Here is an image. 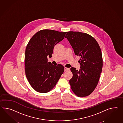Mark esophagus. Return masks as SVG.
I'll list each match as a JSON object with an SVG mask.
<instances>
[{
  "instance_id": "obj_1",
  "label": "esophagus",
  "mask_w": 123,
  "mask_h": 123,
  "mask_svg": "<svg viewBox=\"0 0 123 123\" xmlns=\"http://www.w3.org/2000/svg\"><path fill=\"white\" fill-rule=\"evenodd\" d=\"M64 69H65V71H68V70H69V68H66V67H65Z\"/></svg>"
}]
</instances>
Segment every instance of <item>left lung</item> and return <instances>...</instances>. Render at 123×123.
<instances>
[{
    "instance_id": "obj_1",
    "label": "left lung",
    "mask_w": 123,
    "mask_h": 123,
    "mask_svg": "<svg viewBox=\"0 0 123 123\" xmlns=\"http://www.w3.org/2000/svg\"><path fill=\"white\" fill-rule=\"evenodd\" d=\"M67 38L74 54L81 57V68L78 71L71 67L73 77L69 84L77 96L90 95L98 84L103 67V57L98 42L91 35L79 32H68Z\"/></svg>"
}]
</instances>
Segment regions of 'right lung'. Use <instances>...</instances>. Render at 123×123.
<instances>
[{"instance_id":"right-lung-1","label":"right lung","mask_w":123,"mask_h":123,"mask_svg":"<svg viewBox=\"0 0 123 123\" xmlns=\"http://www.w3.org/2000/svg\"><path fill=\"white\" fill-rule=\"evenodd\" d=\"M67 32L43 29L37 32L25 50V71L29 83L36 91L47 93L56 85L64 71L61 64L54 66L48 62L54 47L64 38Z\"/></svg>"}]
</instances>
